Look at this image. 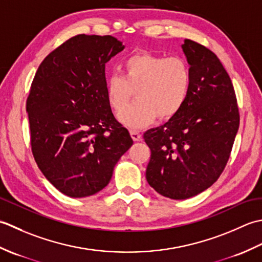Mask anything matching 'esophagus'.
<instances>
[{"instance_id": "esophagus-1", "label": "esophagus", "mask_w": 262, "mask_h": 262, "mask_svg": "<svg viewBox=\"0 0 262 262\" xmlns=\"http://www.w3.org/2000/svg\"><path fill=\"white\" fill-rule=\"evenodd\" d=\"M130 135H131V137H132V139L135 141H139V140H141V133L139 132V131H137V130H130Z\"/></svg>"}]
</instances>
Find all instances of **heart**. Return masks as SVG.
<instances>
[{
  "label": "heart",
  "instance_id": "obj_1",
  "mask_svg": "<svg viewBox=\"0 0 262 262\" xmlns=\"http://www.w3.org/2000/svg\"><path fill=\"white\" fill-rule=\"evenodd\" d=\"M190 83L191 72L183 58L138 53L122 63L121 76L107 77L105 94L111 108L120 113L136 92V103L119 115L122 124L136 130L150 124L156 116L167 120L178 114L188 98Z\"/></svg>",
  "mask_w": 262,
  "mask_h": 262
}]
</instances>
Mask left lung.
<instances>
[{
	"mask_svg": "<svg viewBox=\"0 0 262 262\" xmlns=\"http://www.w3.org/2000/svg\"><path fill=\"white\" fill-rule=\"evenodd\" d=\"M181 47L191 72L188 98L166 123L143 135L151 150L147 182L174 200L191 198L216 182L239 124L235 93L220 58L190 39Z\"/></svg>",
	"mask_w": 262,
	"mask_h": 262,
	"instance_id": "obj_1",
	"label": "left lung"
}]
</instances>
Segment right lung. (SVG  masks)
Returning a JSON list of instances; mask_svg holds the SVG:
<instances>
[{
    "mask_svg": "<svg viewBox=\"0 0 262 262\" xmlns=\"http://www.w3.org/2000/svg\"><path fill=\"white\" fill-rule=\"evenodd\" d=\"M124 47L113 36H74L45 57L31 83L27 113L35 161L71 198L103 190L133 143L105 94V64Z\"/></svg>",
    "mask_w": 262,
    "mask_h": 262,
    "instance_id": "obj_1",
    "label": "right lung"
}]
</instances>
